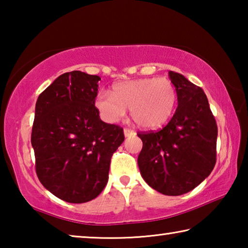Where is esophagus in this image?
I'll use <instances>...</instances> for the list:
<instances>
[{"label": "esophagus", "mask_w": 248, "mask_h": 248, "mask_svg": "<svg viewBox=\"0 0 248 248\" xmlns=\"http://www.w3.org/2000/svg\"><path fill=\"white\" fill-rule=\"evenodd\" d=\"M124 137H131L136 134V132H134L132 129H129V128H124Z\"/></svg>", "instance_id": "esophagus-1"}]
</instances>
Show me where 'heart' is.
<instances>
[{
    "label": "heart",
    "mask_w": 248,
    "mask_h": 248,
    "mask_svg": "<svg viewBox=\"0 0 248 248\" xmlns=\"http://www.w3.org/2000/svg\"><path fill=\"white\" fill-rule=\"evenodd\" d=\"M177 103V91L166 78H143L121 82L96 96L95 106L109 123L123 118L130 109L132 120L143 128H156L173 115Z\"/></svg>",
    "instance_id": "obj_1"
}]
</instances>
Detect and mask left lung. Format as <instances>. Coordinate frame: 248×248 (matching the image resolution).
Listing matches in <instances>:
<instances>
[{"mask_svg":"<svg viewBox=\"0 0 248 248\" xmlns=\"http://www.w3.org/2000/svg\"><path fill=\"white\" fill-rule=\"evenodd\" d=\"M170 78L178 107L164 128L138 132L143 142L138 165L153 189L179 196L198 186L215 167L217 125L202 89L173 71Z\"/></svg>","mask_w":248,"mask_h":248,"instance_id":"1","label":"left lung"}]
</instances>
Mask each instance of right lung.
Segmentation results:
<instances>
[{"label":"right lung","instance_id":"add662e5","mask_svg":"<svg viewBox=\"0 0 248 248\" xmlns=\"http://www.w3.org/2000/svg\"><path fill=\"white\" fill-rule=\"evenodd\" d=\"M98 81V75L66 72L36 103V174L46 189L66 202H87L103 191L112 154L124 140L123 128L99 118Z\"/></svg>","mask_w":248,"mask_h":248}]
</instances>
